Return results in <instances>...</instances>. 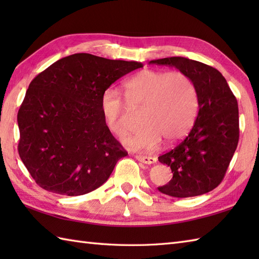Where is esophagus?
<instances>
[{
    "mask_svg": "<svg viewBox=\"0 0 259 259\" xmlns=\"http://www.w3.org/2000/svg\"><path fill=\"white\" fill-rule=\"evenodd\" d=\"M137 160H139L142 163H146V164H151V163H155L157 161V158L156 157H149V156H136Z\"/></svg>",
    "mask_w": 259,
    "mask_h": 259,
    "instance_id": "obj_1",
    "label": "esophagus"
}]
</instances>
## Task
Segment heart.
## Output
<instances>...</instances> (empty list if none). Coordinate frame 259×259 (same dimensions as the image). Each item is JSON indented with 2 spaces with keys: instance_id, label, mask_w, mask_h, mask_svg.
<instances>
[{
  "instance_id": "obj_1",
  "label": "heart",
  "mask_w": 259,
  "mask_h": 259,
  "mask_svg": "<svg viewBox=\"0 0 259 259\" xmlns=\"http://www.w3.org/2000/svg\"><path fill=\"white\" fill-rule=\"evenodd\" d=\"M125 101L120 92L108 88L101 96V112L114 135L125 129L129 110H141L142 125L126 135L122 144L134 151H151L161 145L162 137L176 141L188 133L198 112V95L194 82L181 72L144 70L124 83Z\"/></svg>"
}]
</instances>
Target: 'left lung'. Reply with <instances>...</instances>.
Returning <instances> with one entry per match:
<instances>
[{
	"label": "left lung",
	"instance_id": "obj_1",
	"mask_svg": "<svg viewBox=\"0 0 259 259\" xmlns=\"http://www.w3.org/2000/svg\"><path fill=\"white\" fill-rule=\"evenodd\" d=\"M150 64L178 69L194 82L198 115L186 138L158 159L170 167L172 179L158 187L161 194L200 196L222 183L239 139L238 103L217 69L183 57L152 60Z\"/></svg>",
	"mask_w": 259,
	"mask_h": 259
}]
</instances>
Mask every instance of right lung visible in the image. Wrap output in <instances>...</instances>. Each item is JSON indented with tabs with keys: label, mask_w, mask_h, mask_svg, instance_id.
<instances>
[{
	"label": "right lung",
	"mask_w": 259,
	"mask_h": 259,
	"mask_svg": "<svg viewBox=\"0 0 259 259\" xmlns=\"http://www.w3.org/2000/svg\"><path fill=\"white\" fill-rule=\"evenodd\" d=\"M142 67L75 53L32 80L18 113V149L41 188L80 196L106 183L128 153L106 124L101 96L121 76Z\"/></svg>",
	"instance_id": "1"
}]
</instances>
